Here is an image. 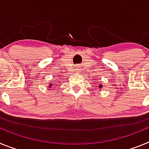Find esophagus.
Masks as SVG:
<instances>
[{"label": "esophagus", "instance_id": "obj_1", "mask_svg": "<svg viewBox=\"0 0 149 149\" xmlns=\"http://www.w3.org/2000/svg\"><path fill=\"white\" fill-rule=\"evenodd\" d=\"M75 70H76V72H77V71H79V70H80V68H79V66H78V65H77V66L76 67Z\"/></svg>", "mask_w": 149, "mask_h": 149}]
</instances>
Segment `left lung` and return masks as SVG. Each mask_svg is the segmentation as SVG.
Instances as JSON below:
<instances>
[{"instance_id":"8db88e82","label":"left lung","mask_w":149,"mask_h":149,"mask_svg":"<svg viewBox=\"0 0 149 149\" xmlns=\"http://www.w3.org/2000/svg\"><path fill=\"white\" fill-rule=\"evenodd\" d=\"M98 87H99V88H102V87H103V85H102V84H100L99 86H98Z\"/></svg>"}]
</instances>
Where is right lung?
Here are the masks:
<instances>
[{"label":"right lung","mask_w":149,"mask_h":149,"mask_svg":"<svg viewBox=\"0 0 149 149\" xmlns=\"http://www.w3.org/2000/svg\"><path fill=\"white\" fill-rule=\"evenodd\" d=\"M52 86H53V81H51V82L49 83V84H48V88L51 89V88L52 87Z\"/></svg>","instance_id":"add662e5"}]
</instances>
